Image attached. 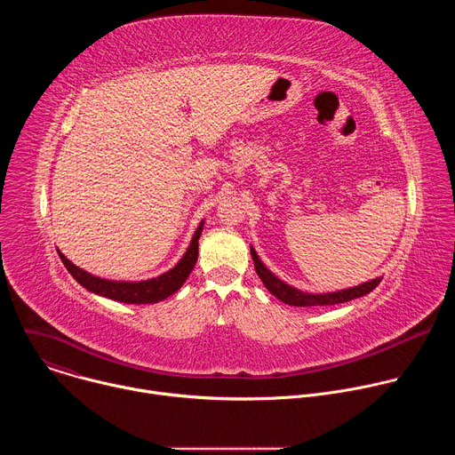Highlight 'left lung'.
Returning <instances> with one entry per match:
<instances>
[{
  "instance_id": "1",
  "label": "left lung",
  "mask_w": 455,
  "mask_h": 455,
  "mask_svg": "<svg viewBox=\"0 0 455 455\" xmlns=\"http://www.w3.org/2000/svg\"><path fill=\"white\" fill-rule=\"evenodd\" d=\"M251 259H253V267L257 275L261 277V281L265 283V286L268 288L270 293H274L279 300H283L284 304L290 306H331V304H340V302H347L351 299L362 297L369 291H372L378 284H379V277L362 283L358 286L353 288H346V290H339V291H326V293H313V291H304L299 290L288 283H284L283 279H279L275 274H272L267 265L261 261V257L257 255L255 250H251Z\"/></svg>"
}]
</instances>
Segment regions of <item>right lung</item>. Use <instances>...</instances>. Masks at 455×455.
Instances as JSON below:
<instances>
[{"label":"right lung","instance_id":"add662e5","mask_svg":"<svg viewBox=\"0 0 455 455\" xmlns=\"http://www.w3.org/2000/svg\"><path fill=\"white\" fill-rule=\"evenodd\" d=\"M202 230H204V221L198 225L196 232L192 234L187 250L181 253V257L171 268L156 275L140 277V279H108L102 275H95L77 267L76 263H72L64 253L59 251V255L62 259L64 267L68 268V272L76 277V281L81 283V286H84L86 290L118 302L153 304L178 291L181 284L187 281L188 274L192 272L194 265L198 261V239L202 235Z\"/></svg>","mask_w":455,"mask_h":455}]
</instances>
